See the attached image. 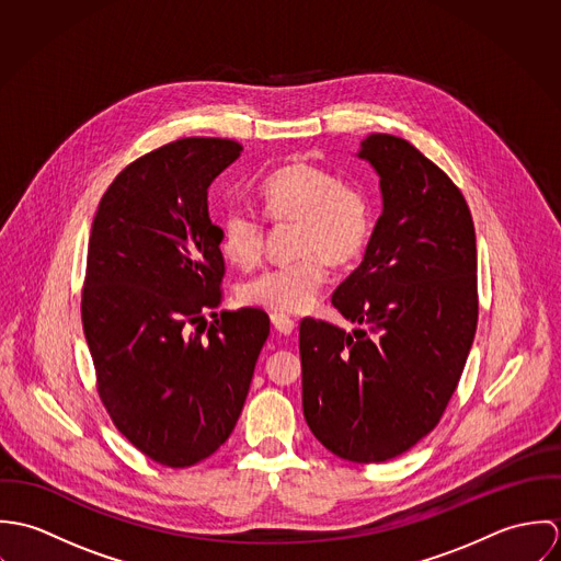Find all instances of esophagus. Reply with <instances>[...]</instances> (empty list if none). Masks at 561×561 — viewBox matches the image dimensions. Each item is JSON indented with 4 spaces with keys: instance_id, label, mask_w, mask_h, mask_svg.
Returning a JSON list of instances; mask_svg holds the SVG:
<instances>
[{
    "instance_id": "esophagus-1",
    "label": "esophagus",
    "mask_w": 561,
    "mask_h": 561,
    "mask_svg": "<svg viewBox=\"0 0 561 561\" xmlns=\"http://www.w3.org/2000/svg\"><path fill=\"white\" fill-rule=\"evenodd\" d=\"M270 320H272V325L276 328V332H280V334H291L296 330V321L287 318V316L274 313Z\"/></svg>"
}]
</instances>
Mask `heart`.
Segmentation results:
<instances>
[{
    "instance_id": "obj_1",
    "label": "heart",
    "mask_w": 561,
    "mask_h": 561,
    "mask_svg": "<svg viewBox=\"0 0 561 561\" xmlns=\"http://www.w3.org/2000/svg\"><path fill=\"white\" fill-rule=\"evenodd\" d=\"M261 211L270 222H298V254L302 259L267 267L240 287L243 305L300 313L309 309L325 283L330 263L352 261L369 233V207L363 194L341 183L316 163L294 161L270 172L259 185ZM265 227L248 207H229L220 225L227 259L243 270L259 263Z\"/></svg>"
}]
</instances>
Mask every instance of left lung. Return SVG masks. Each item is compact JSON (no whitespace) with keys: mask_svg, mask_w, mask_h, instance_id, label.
<instances>
[{"mask_svg":"<svg viewBox=\"0 0 561 561\" xmlns=\"http://www.w3.org/2000/svg\"><path fill=\"white\" fill-rule=\"evenodd\" d=\"M380 176L382 214L332 307L352 332L302 320V408L350 462L398 458L440 421L478 328V248L454 181L410 142L371 134L356 153Z\"/></svg>","mask_w":561,"mask_h":561,"instance_id":"left-lung-1","label":"left lung"}]
</instances>
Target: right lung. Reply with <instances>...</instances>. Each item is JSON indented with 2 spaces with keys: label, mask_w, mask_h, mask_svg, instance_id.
<instances>
[{
  "label": "right lung",
  "mask_w": 561,
  "mask_h": 561,
  "mask_svg": "<svg viewBox=\"0 0 561 561\" xmlns=\"http://www.w3.org/2000/svg\"><path fill=\"white\" fill-rule=\"evenodd\" d=\"M240 153L222 138L170 142L129 163L92 220L81 321L96 391L118 432L172 469L231 436L270 334L261 309L205 320L225 276L207 190Z\"/></svg>",
  "instance_id": "right-lung-1"
}]
</instances>
